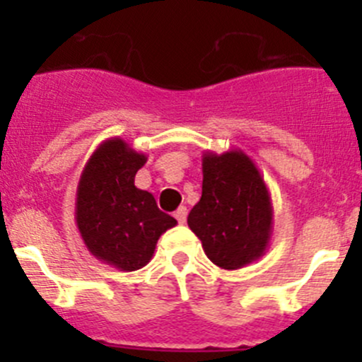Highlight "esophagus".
<instances>
[{"label": "esophagus", "instance_id": "obj_1", "mask_svg": "<svg viewBox=\"0 0 362 362\" xmlns=\"http://www.w3.org/2000/svg\"><path fill=\"white\" fill-rule=\"evenodd\" d=\"M175 218L178 221V224H184L185 218H187V208L180 206L177 211H175Z\"/></svg>", "mask_w": 362, "mask_h": 362}]
</instances>
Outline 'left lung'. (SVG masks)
Masks as SVG:
<instances>
[{
	"label": "left lung",
	"instance_id": "obj_1",
	"mask_svg": "<svg viewBox=\"0 0 362 362\" xmlns=\"http://www.w3.org/2000/svg\"><path fill=\"white\" fill-rule=\"evenodd\" d=\"M203 192L187 217L206 257L240 269L264 255L273 235L272 196L257 166L240 148L203 152Z\"/></svg>",
	"mask_w": 362,
	"mask_h": 362
}]
</instances>
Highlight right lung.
<instances>
[{
  "instance_id": "right-lung-1",
  "label": "right lung",
  "mask_w": 362,
  "mask_h": 362,
  "mask_svg": "<svg viewBox=\"0 0 362 362\" xmlns=\"http://www.w3.org/2000/svg\"><path fill=\"white\" fill-rule=\"evenodd\" d=\"M147 159L122 138H108L86 163L76 187L75 221L87 250L120 272L144 268L159 236L177 226L151 192L134 185Z\"/></svg>"
}]
</instances>
